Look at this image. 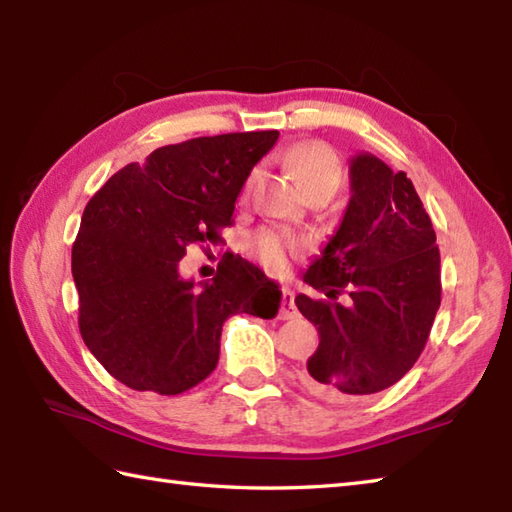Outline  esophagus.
Returning a JSON list of instances; mask_svg holds the SVG:
<instances>
[{"mask_svg":"<svg viewBox=\"0 0 512 512\" xmlns=\"http://www.w3.org/2000/svg\"><path fill=\"white\" fill-rule=\"evenodd\" d=\"M297 306H295V292L290 288L281 290V308H279V319L281 321H288V319H295L297 317Z\"/></svg>","mask_w":512,"mask_h":512,"instance_id":"esophagus-1","label":"esophagus"}]
</instances>
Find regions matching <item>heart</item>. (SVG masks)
Masks as SVG:
<instances>
[{"instance_id":"1","label":"heart","mask_w":512,"mask_h":512,"mask_svg":"<svg viewBox=\"0 0 512 512\" xmlns=\"http://www.w3.org/2000/svg\"><path fill=\"white\" fill-rule=\"evenodd\" d=\"M288 167L297 178L303 191L319 184L339 189L341 184V162L334 151L323 143H301L288 151ZM248 250L273 273H284L288 268V257L303 250V242L286 231L264 228L253 235Z\"/></svg>"}]
</instances>
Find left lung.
Returning <instances> with one entry per match:
<instances>
[{
	"mask_svg": "<svg viewBox=\"0 0 512 512\" xmlns=\"http://www.w3.org/2000/svg\"><path fill=\"white\" fill-rule=\"evenodd\" d=\"M341 226L303 275L314 290L350 303L297 295L319 332L301 380L312 394L354 400L405 376L429 339L440 308V250L431 217L405 171L372 154L350 160Z\"/></svg>",
	"mask_w": 512,
	"mask_h": 512,
	"instance_id": "obj_1",
	"label": "left lung"
}]
</instances>
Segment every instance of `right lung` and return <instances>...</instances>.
Masks as SVG:
<instances>
[{"label":"right lung","instance_id":"1","mask_svg":"<svg viewBox=\"0 0 512 512\" xmlns=\"http://www.w3.org/2000/svg\"><path fill=\"white\" fill-rule=\"evenodd\" d=\"M277 138L270 129L160 147L114 173L85 206L72 246L79 330L123 385L182 394L215 369L231 314H277L279 286L239 255L226 253L200 288L180 277L191 244L222 242L239 191Z\"/></svg>","mask_w":512,"mask_h":512}]
</instances>
